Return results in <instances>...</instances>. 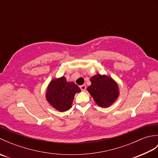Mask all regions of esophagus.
Listing matches in <instances>:
<instances>
[{"mask_svg":"<svg viewBox=\"0 0 158 158\" xmlns=\"http://www.w3.org/2000/svg\"><path fill=\"white\" fill-rule=\"evenodd\" d=\"M80 88H81V91H85L86 89V85H82L80 86Z\"/></svg>","mask_w":158,"mask_h":158,"instance_id":"esophagus-1","label":"esophagus"}]
</instances>
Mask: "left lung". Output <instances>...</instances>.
I'll list each match as a JSON object with an SVG mask.
<instances>
[{
  "label": "left lung",
  "mask_w": 158,
  "mask_h": 158,
  "mask_svg": "<svg viewBox=\"0 0 158 158\" xmlns=\"http://www.w3.org/2000/svg\"><path fill=\"white\" fill-rule=\"evenodd\" d=\"M90 81L92 84L87 89L99 106L109 107L118 98V85L111 77L97 74L90 79Z\"/></svg>",
  "instance_id": "obj_1"
}]
</instances>
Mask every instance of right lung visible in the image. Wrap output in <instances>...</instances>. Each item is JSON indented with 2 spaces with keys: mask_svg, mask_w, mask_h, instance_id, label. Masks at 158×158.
<instances>
[{
  "mask_svg": "<svg viewBox=\"0 0 158 158\" xmlns=\"http://www.w3.org/2000/svg\"><path fill=\"white\" fill-rule=\"evenodd\" d=\"M80 92L79 86L74 82H67L62 76L49 83L46 91V100L53 108L64 112L70 109L75 94Z\"/></svg>",
  "mask_w": 158,
  "mask_h": 158,
  "instance_id": "right-lung-1",
  "label": "right lung"
}]
</instances>
